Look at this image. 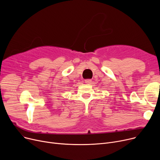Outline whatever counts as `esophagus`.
Instances as JSON below:
<instances>
[{
    "label": "esophagus",
    "instance_id": "34e87169",
    "mask_svg": "<svg viewBox=\"0 0 160 160\" xmlns=\"http://www.w3.org/2000/svg\"><path fill=\"white\" fill-rule=\"evenodd\" d=\"M91 82H92V80L91 79L85 80V83H87V84H90V83H91Z\"/></svg>",
    "mask_w": 160,
    "mask_h": 160
}]
</instances>
